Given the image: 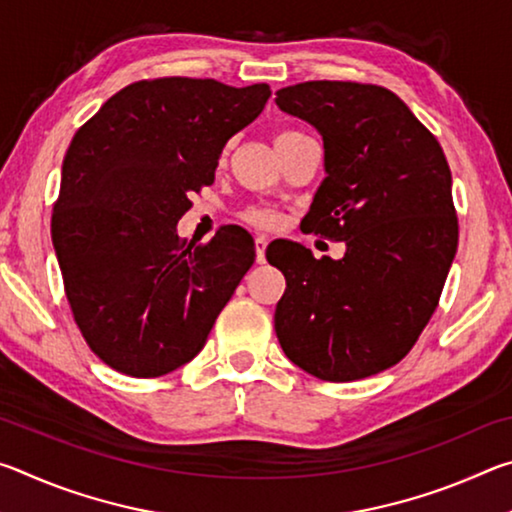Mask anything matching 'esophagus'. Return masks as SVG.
<instances>
[{"label": "esophagus", "instance_id": "obj_1", "mask_svg": "<svg viewBox=\"0 0 512 512\" xmlns=\"http://www.w3.org/2000/svg\"><path fill=\"white\" fill-rule=\"evenodd\" d=\"M266 246H268V239L264 235H257L255 237V255H257V262L262 264L264 262V253H266Z\"/></svg>", "mask_w": 512, "mask_h": 512}]
</instances>
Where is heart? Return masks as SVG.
Returning a JSON list of instances; mask_svg holds the SVG:
<instances>
[{
  "instance_id": "obj_1",
  "label": "heart",
  "mask_w": 512,
  "mask_h": 512,
  "mask_svg": "<svg viewBox=\"0 0 512 512\" xmlns=\"http://www.w3.org/2000/svg\"><path fill=\"white\" fill-rule=\"evenodd\" d=\"M246 219L257 223V225H273L275 216L268 212V210H248L246 212Z\"/></svg>"
}]
</instances>
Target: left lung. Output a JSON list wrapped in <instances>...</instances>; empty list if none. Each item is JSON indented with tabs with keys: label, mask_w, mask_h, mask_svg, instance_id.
Segmentation results:
<instances>
[{
	"label": "left lung",
	"mask_w": 512,
	"mask_h": 512,
	"mask_svg": "<svg viewBox=\"0 0 512 512\" xmlns=\"http://www.w3.org/2000/svg\"><path fill=\"white\" fill-rule=\"evenodd\" d=\"M275 103L323 137L325 178L302 228L345 244L341 259L287 239L266 248L287 277L277 341L318 379L377 375L409 354L443 293L458 246L452 171L436 137L379 85L307 81Z\"/></svg>",
	"instance_id": "8db88e82"
}]
</instances>
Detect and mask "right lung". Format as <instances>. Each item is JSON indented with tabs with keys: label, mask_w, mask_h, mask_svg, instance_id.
Segmentation results:
<instances>
[{
	"label": "right lung",
	"mask_w": 512,
	"mask_h": 512,
	"mask_svg": "<svg viewBox=\"0 0 512 512\" xmlns=\"http://www.w3.org/2000/svg\"><path fill=\"white\" fill-rule=\"evenodd\" d=\"M268 97L266 83L137 81L76 131L51 241L83 339L117 372L160 377L192 361L253 266L255 241L241 225L185 246L178 221Z\"/></svg>",
	"instance_id": "1"
}]
</instances>
